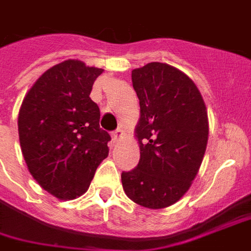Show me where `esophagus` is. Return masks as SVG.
Instances as JSON below:
<instances>
[{
    "mask_svg": "<svg viewBox=\"0 0 251 251\" xmlns=\"http://www.w3.org/2000/svg\"><path fill=\"white\" fill-rule=\"evenodd\" d=\"M122 135H124V131L121 130V129H117L116 131H113V134H111V137H113V140L114 141H118L122 138Z\"/></svg>",
    "mask_w": 251,
    "mask_h": 251,
    "instance_id": "obj_1",
    "label": "esophagus"
}]
</instances>
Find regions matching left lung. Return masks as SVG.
<instances>
[{
    "label": "left lung",
    "instance_id": "1",
    "mask_svg": "<svg viewBox=\"0 0 251 251\" xmlns=\"http://www.w3.org/2000/svg\"><path fill=\"white\" fill-rule=\"evenodd\" d=\"M131 81L141 107L135 130L141 158L133 170L122 172V186L135 203L163 209L182 198L200 170L207 111L196 83L170 65L134 69Z\"/></svg>",
    "mask_w": 251,
    "mask_h": 251
}]
</instances>
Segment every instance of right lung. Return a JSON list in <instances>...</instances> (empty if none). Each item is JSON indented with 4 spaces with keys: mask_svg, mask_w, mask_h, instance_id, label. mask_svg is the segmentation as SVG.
I'll list each match as a JSON object with an SVG mask.
<instances>
[{
    "mask_svg": "<svg viewBox=\"0 0 251 251\" xmlns=\"http://www.w3.org/2000/svg\"><path fill=\"white\" fill-rule=\"evenodd\" d=\"M103 70L68 59L37 79L22 101L18 135L29 172L59 200H74L90 186L109 154V133L100 127L93 83Z\"/></svg>",
    "mask_w": 251,
    "mask_h": 251,
    "instance_id": "obj_1",
    "label": "right lung"
}]
</instances>
